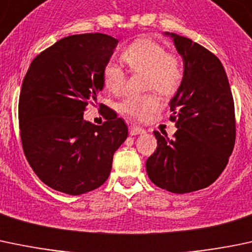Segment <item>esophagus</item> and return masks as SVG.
Masks as SVG:
<instances>
[{"mask_svg": "<svg viewBox=\"0 0 252 252\" xmlns=\"http://www.w3.org/2000/svg\"><path fill=\"white\" fill-rule=\"evenodd\" d=\"M128 132H129V134H131V136H137V134L144 133L145 131H144L143 128H142V127L131 125V126L128 127Z\"/></svg>", "mask_w": 252, "mask_h": 252, "instance_id": "1", "label": "esophagus"}]
</instances>
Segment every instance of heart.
I'll return each mask as SVG.
<instances>
[{
    "mask_svg": "<svg viewBox=\"0 0 252 252\" xmlns=\"http://www.w3.org/2000/svg\"><path fill=\"white\" fill-rule=\"evenodd\" d=\"M121 58L128 64L132 72L144 71V87L155 88L164 95H173L184 79L182 59L167 51L162 43L150 37H139L121 52ZM104 87L113 94H123L126 88V71L113 61L104 64L102 70ZM161 105L155 93L132 94L120 104V110L126 115L143 121Z\"/></svg>",
    "mask_w": 252,
    "mask_h": 252,
    "instance_id": "heart-1",
    "label": "heart"
}]
</instances>
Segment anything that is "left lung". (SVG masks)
Segmentation results:
<instances>
[{"mask_svg":"<svg viewBox=\"0 0 252 252\" xmlns=\"http://www.w3.org/2000/svg\"><path fill=\"white\" fill-rule=\"evenodd\" d=\"M171 35L183 57L184 79L170 107L172 139L154 131L158 147L147 160L150 181L176 194L209 187L228 164L235 143V111L220 59L190 38Z\"/></svg>","mask_w":252,"mask_h":252,"instance_id":"8db88e82","label":"left lung"}]
</instances>
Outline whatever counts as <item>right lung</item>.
<instances>
[{
  "mask_svg": "<svg viewBox=\"0 0 252 252\" xmlns=\"http://www.w3.org/2000/svg\"><path fill=\"white\" fill-rule=\"evenodd\" d=\"M118 40L80 33L57 41L31 62L19 95V128L28 162L54 190L80 195L108 180L114 153L128 129L113 109L99 104L100 126L84 111L103 90L102 70Z\"/></svg>",
  "mask_w": 252,
  "mask_h": 252,
  "instance_id": "obj_1",
  "label": "right lung"
}]
</instances>
